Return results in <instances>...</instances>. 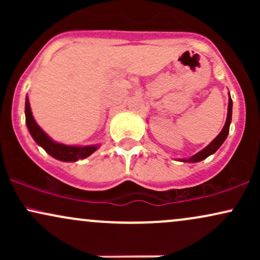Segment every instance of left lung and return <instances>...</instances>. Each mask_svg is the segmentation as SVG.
I'll use <instances>...</instances> for the list:
<instances>
[{
  "mask_svg": "<svg viewBox=\"0 0 260 260\" xmlns=\"http://www.w3.org/2000/svg\"><path fill=\"white\" fill-rule=\"evenodd\" d=\"M229 96H230V92H229ZM231 118H232V100L231 96L229 98V106H228V117H226V122H225V126H223L222 131L217 134V137L208 147H205L203 150L197 153L193 156L188 157V159H180L183 162H199V161L207 159L208 156H210L211 154H214L215 151L222 145V143L225 142L226 138L229 136V131H230V123H231Z\"/></svg>",
  "mask_w": 260,
  "mask_h": 260,
  "instance_id": "left-lung-1",
  "label": "left lung"
}]
</instances>
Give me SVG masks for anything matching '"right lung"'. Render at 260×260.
Wrapping results in <instances>:
<instances>
[{"label":"right lung","mask_w":260,"mask_h":260,"mask_svg":"<svg viewBox=\"0 0 260 260\" xmlns=\"http://www.w3.org/2000/svg\"><path fill=\"white\" fill-rule=\"evenodd\" d=\"M25 123L28 127L29 133L31 134L32 139L37 142L38 145L46 151L47 154L51 155L52 157L59 161H66V162H72V161H78L80 159L90 156L95 150H98L99 145H85V147H76V145H66L62 143H57L52 140L46 133L39 127L32 117L30 104L26 96L25 99Z\"/></svg>","instance_id":"right-lung-1"}]
</instances>
